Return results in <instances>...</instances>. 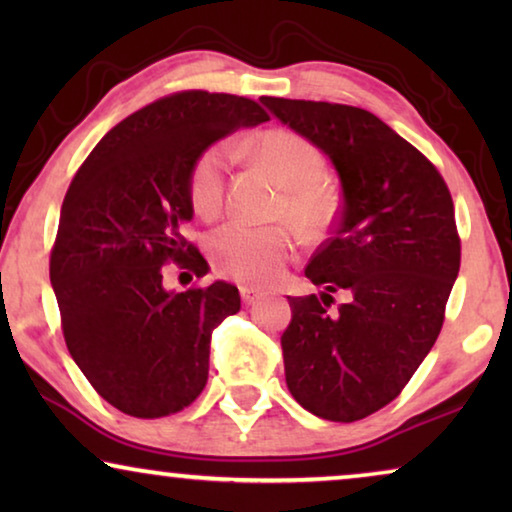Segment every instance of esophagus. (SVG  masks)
Instances as JSON below:
<instances>
[{
	"label": "esophagus",
	"mask_w": 512,
	"mask_h": 512,
	"mask_svg": "<svg viewBox=\"0 0 512 512\" xmlns=\"http://www.w3.org/2000/svg\"><path fill=\"white\" fill-rule=\"evenodd\" d=\"M240 296H242V303L244 305H254L258 298L263 296L261 291L254 289V286H240Z\"/></svg>",
	"instance_id": "obj_1"
}]
</instances>
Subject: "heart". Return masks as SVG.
<instances>
[{
  "mask_svg": "<svg viewBox=\"0 0 512 512\" xmlns=\"http://www.w3.org/2000/svg\"><path fill=\"white\" fill-rule=\"evenodd\" d=\"M251 153L282 181L284 198L275 216L291 219L305 233L324 230L333 219V195L324 184L326 158L312 139L291 128H270L251 139ZM228 146L209 144L188 170V198L200 216H216L226 200ZM296 251V235L286 226H256L235 219L214 230L209 254L223 275L244 284H270Z\"/></svg>",
  "mask_w": 512,
  "mask_h": 512,
  "instance_id": "obj_1",
  "label": "heart"
}]
</instances>
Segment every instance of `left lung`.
<instances>
[{
	"label": "left lung",
	"instance_id": "left-lung-1",
	"mask_svg": "<svg viewBox=\"0 0 512 512\" xmlns=\"http://www.w3.org/2000/svg\"><path fill=\"white\" fill-rule=\"evenodd\" d=\"M261 102L331 158L342 184L331 237L305 268L326 293L289 300L286 384L312 415L356 422L401 394L443 328L461 265L450 188L422 151L366 109ZM338 290L350 300L328 313Z\"/></svg>",
	"mask_w": 512,
	"mask_h": 512
}]
</instances>
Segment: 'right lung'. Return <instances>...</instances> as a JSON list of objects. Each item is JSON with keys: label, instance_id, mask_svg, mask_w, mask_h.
<instances>
[{"label": "right lung", "instance_id": "obj_1", "mask_svg": "<svg viewBox=\"0 0 512 512\" xmlns=\"http://www.w3.org/2000/svg\"><path fill=\"white\" fill-rule=\"evenodd\" d=\"M263 121L249 97L179 90L114 125L67 188L51 249L62 335L93 389L125 415H174L205 389L212 331L240 312V293L226 282L167 293L163 272H207L184 237L195 156Z\"/></svg>", "mask_w": 512, "mask_h": 512}]
</instances>
